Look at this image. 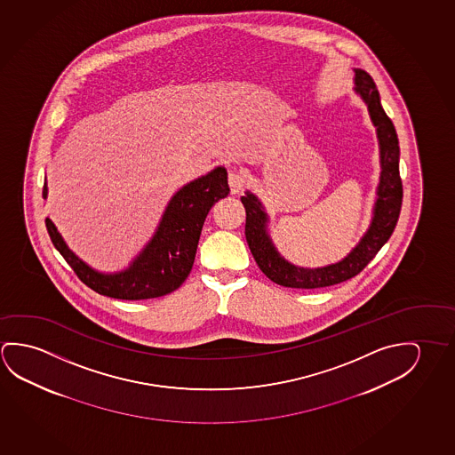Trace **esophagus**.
I'll use <instances>...</instances> for the list:
<instances>
[{"label":"esophagus","mask_w":455,"mask_h":455,"mask_svg":"<svg viewBox=\"0 0 455 455\" xmlns=\"http://www.w3.org/2000/svg\"><path fill=\"white\" fill-rule=\"evenodd\" d=\"M228 181H229L232 195H238V193L243 189V185H245V177H243V173L238 172V171H229Z\"/></svg>","instance_id":"esophagus-1"}]
</instances>
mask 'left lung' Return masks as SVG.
<instances>
[{
	"label": "left lung",
	"instance_id": "8db88e82",
	"mask_svg": "<svg viewBox=\"0 0 455 455\" xmlns=\"http://www.w3.org/2000/svg\"><path fill=\"white\" fill-rule=\"evenodd\" d=\"M355 92L367 102L368 112L378 130L382 171L371 226L361 243L345 259L321 268L296 267L289 264L275 250L272 240L268 238L266 231L267 215L264 213L258 197L251 193L242 197L246 212V242L252 258L268 280L284 288L316 289L347 282L367 267L368 262L375 258L397 226L403 199V185L398 169L400 147L397 131L382 108L375 82L362 69H355Z\"/></svg>",
	"mask_w": 455,
	"mask_h": 455
}]
</instances>
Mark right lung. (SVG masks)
Here are the masks:
<instances>
[{"label": "right lung", "mask_w": 455, "mask_h": 455, "mask_svg": "<svg viewBox=\"0 0 455 455\" xmlns=\"http://www.w3.org/2000/svg\"><path fill=\"white\" fill-rule=\"evenodd\" d=\"M228 195L229 185L224 167H217L205 177L188 183L167 205L152 242L128 270L116 275H102L88 267L66 246L49 218H45V228L53 246L88 288L122 300L155 299L171 294L187 280L193 268L204 221L215 203ZM45 196L47 187L44 181V199Z\"/></svg>", "instance_id": "1"}]
</instances>
